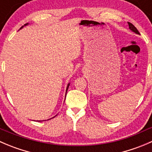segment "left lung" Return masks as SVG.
<instances>
[{"label":"left lung","instance_id":"obj_1","mask_svg":"<svg viewBox=\"0 0 152 152\" xmlns=\"http://www.w3.org/2000/svg\"><path fill=\"white\" fill-rule=\"evenodd\" d=\"M128 23H129V29H130L131 30H132V31H133L134 32H135V33H137V34H140L139 31L137 30V28L135 27V26H134V25L132 24V23H130V22H128Z\"/></svg>","mask_w":152,"mask_h":152}]
</instances>
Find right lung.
Listing matches in <instances>:
<instances>
[{"label":"right lung","mask_w":152,"mask_h":152,"mask_svg":"<svg viewBox=\"0 0 152 152\" xmlns=\"http://www.w3.org/2000/svg\"><path fill=\"white\" fill-rule=\"evenodd\" d=\"M26 24H28V23H26V24H24V26H26ZM22 27H23V26H22ZM21 27V28H22ZM21 28H20V29H21ZM69 85H70V84H68V85H67V91H66V93H67V89H68V87H69Z\"/></svg>","instance_id":"1"}]
</instances>
